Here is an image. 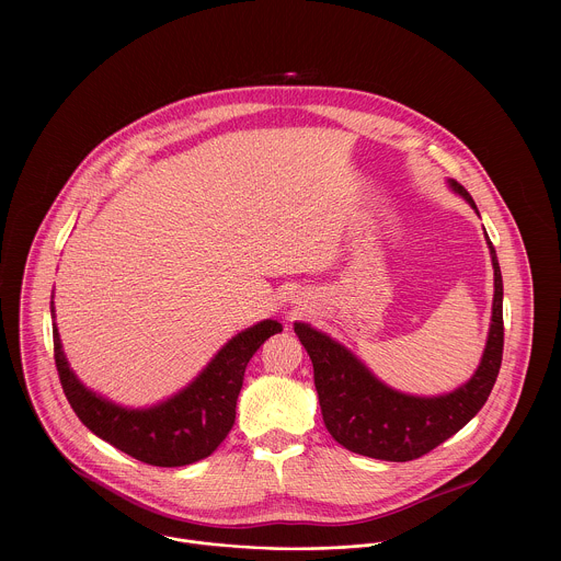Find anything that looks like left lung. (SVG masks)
<instances>
[{"mask_svg": "<svg viewBox=\"0 0 561 561\" xmlns=\"http://www.w3.org/2000/svg\"><path fill=\"white\" fill-rule=\"evenodd\" d=\"M447 183L480 216L471 194L454 179ZM485 243L494 270L488 339L476 374L451 393L423 398L396 391L330 334L305 321L294 323L313 363L323 423L339 445L367 458L408 462L451 438L480 412L496 382L503 356V278L488 233Z\"/></svg>", "mask_w": 561, "mask_h": 561, "instance_id": "8db88e82", "label": "left lung"}]
</instances>
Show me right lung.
<instances>
[{
    "instance_id": "add662e5",
    "label": "right lung",
    "mask_w": 561,
    "mask_h": 561,
    "mask_svg": "<svg viewBox=\"0 0 561 561\" xmlns=\"http://www.w3.org/2000/svg\"><path fill=\"white\" fill-rule=\"evenodd\" d=\"M51 320L58 376L81 423L101 440L153 467H185L218 449L236 423L248 360L265 339L283 330L276 320L256 321L229 339L179 393L147 408H127L90 391L71 369L56 323L54 296Z\"/></svg>"
}]
</instances>
